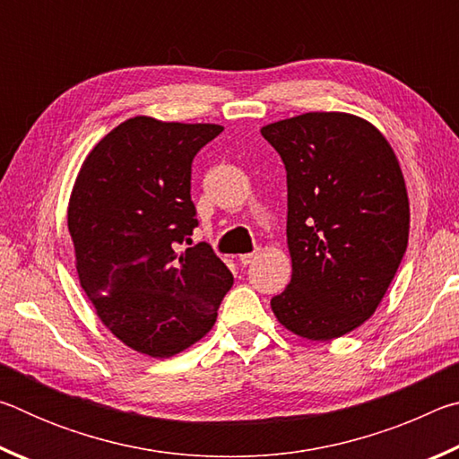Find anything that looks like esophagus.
Returning a JSON list of instances; mask_svg holds the SVG:
<instances>
[{"mask_svg": "<svg viewBox=\"0 0 459 459\" xmlns=\"http://www.w3.org/2000/svg\"><path fill=\"white\" fill-rule=\"evenodd\" d=\"M257 257H259V253H245V255H240L238 261L243 263V265H251V263Z\"/></svg>", "mask_w": 459, "mask_h": 459, "instance_id": "34e87169", "label": "esophagus"}]
</instances>
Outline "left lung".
Returning a JSON list of instances; mask_svg holds the SVG:
<instances>
[{"label": "left lung", "mask_w": 459, "mask_h": 459, "mask_svg": "<svg viewBox=\"0 0 459 459\" xmlns=\"http://www.w3.org/2000/svg\"><path fill=\"white\" fill-rule=\"evenodd\" d=\"M287 172L293 275L271 299L277 320L332 340L375 314L407 251L409 198L397 155L346 113H306L261 129Z\"/></svg>", "instance_id": "obj_1"}]
</instances>
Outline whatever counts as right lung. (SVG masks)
<instances>
[{
	"instance_id": "obj_1",
	"label": "right lung",
	"mask_w": 459,
	"mask_h": 459,
	"mask_svg": "<svg viewBox=\"0 0 459 459\" xmlns=\"http://www.w3.org/2000/svg\"><path fill=\"white\" fill-rule=\"evenodd\" d=\"M222 131L134 117L92 147L76 178L68 230L84 293L129 348L168 359L212 328L232 273L198 227L192 161Z\"/></svg>"
}]
</instances>
